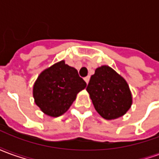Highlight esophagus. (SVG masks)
I'll return each mask as SVG.
<instances>
[{"instance_id": "obj_1", "label": "esophagus", "mask_w": 159, "mask_h": 159, "mask_svg": "<svg viewBox=\"0 0 159 159\" xmlns=\"http://www.w3.org/2000/svg\"><path fill=\"white\" fill-rule=\"evenodd\" d=\"M89 79H90V76H86V77L84 78V80H85V82L87 83V84H88L89 82Z\"/></svg>"}]
</instances>
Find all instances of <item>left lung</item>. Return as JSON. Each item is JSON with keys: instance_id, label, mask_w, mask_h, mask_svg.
Segmentation results:
<instances>
[{"instance_id": "left-lung-1", "label": "left lung", "mask_w": 159, "mask_h": 159, "mask_svg": "<svg viewBox=\"0 0 159 159\" xmlns=\"http://www.w3.org/2000/svg\"><path fill=\"white\" fill-rule=\"evenodd\" d=\"M86 89L95 110L105 119L122 117L131 107L132 95L128 83L109 66L95 70Z\"/></svg>"}]
</instances>
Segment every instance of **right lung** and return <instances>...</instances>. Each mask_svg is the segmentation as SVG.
Returning a JSON list of instances; mask_svg holds the SVG:
<instances>
[{
    "mask_svg": "<svg viewBox=\"0 0 159 159\" xmlns=\"http://www.w3.org/2000/svg\"><path fill=\"white\" fill-rule=\"evenodd\" d=\"M86 86L77 70L62 60L40 74L34 84L33 96L44 113L59 117L69 109L76 94Z\"/></svg>",
    "mask_w": 159,
    "mask_h": 159,
    "instance_id": "1",
    "label": "right lung"
}]
</instances>
